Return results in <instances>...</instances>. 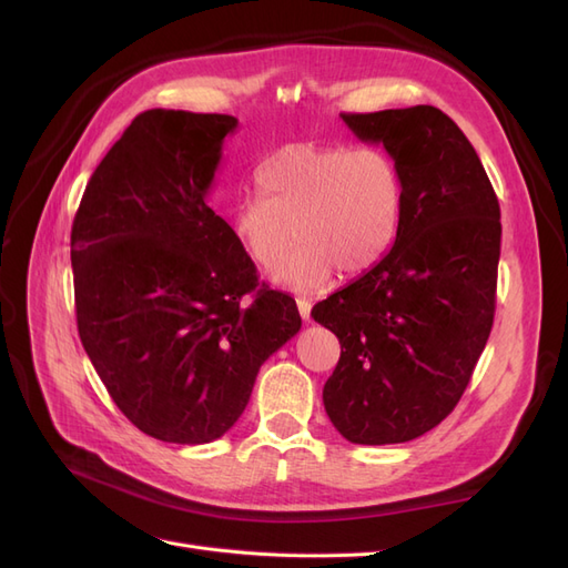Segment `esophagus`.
Returning a JSON list of instances; mask_svg holds the SVG:
<instances>
[{
	"instance_id": "esophagus-1",
	"label": "esophagus",
	"mask_w": 568,
	"mask_h": 568,
	"mask_svg": "<svg viewBox=\"0 0 568 568\" xmlns=\"http://www.w3.org/2000/svg\"><path fill=\"white\" fill-rule=\"evenodd\" d=\"M296 305H298V313H301V317L307 322L311 320V311H313V303L307 301V298H296Z\"/></svg>"
}]
</instances>
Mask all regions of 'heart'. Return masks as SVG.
Listing matches in <instances>:
<instances>
[{"mask_svg": "<svg viewBox=\"0 0 568 568\" xmlns=\"http://www.w3.org/2000/svg\"><path fill=\"white\" fill-rule=\"evenodd\" d=\"M257 194L234 203L230 227L251 261L274 282L311 294L379 265L400 232L405 184L398 163L376 146L286 144L255 170Z\"/></svg>", "mask_w": 568, "mask_h": 568, "instance_id": "b5f03b06", "label": "heart"}]
</instances>
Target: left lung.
Masks as SVG:
<instances>
[{
  "instance_id": "8db88e82",
  "label": "left lung",
  "mask_w": 568,
  "mask_h": 568,
  "mask_svg": "<svg viewBox=\"0 0 568 568\" xmlns=\"http://www.w3.org/2000/svg\"><path fill=\"white\" fill-rule=\"evenodd\" d=\"M341 118L398 163L405 211L384 261L313 307L341 343L322 400L346 440L405 443L450 415L486 348L500 203L478 153L440 109Z\"/></svg>"
}]
</instances>
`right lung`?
<instances>
[{"label":"right lung","mask_w":568,"mask_h":568,"mask_svg":"<svg viewBox=\"0 0 568 568\" xmlns=\"http://www.w3.org/2000/svg\"><path fill=\"white\" fill-rule=\"evenodd\" d=\"M234 130L222 113H140L97 165L73 220L82 346L118 409L165 443L227 434L257 369L301 329L296 301L257 282L205 203Z\"/></svg>","instance_id":"add662e5"}]
</instances>
